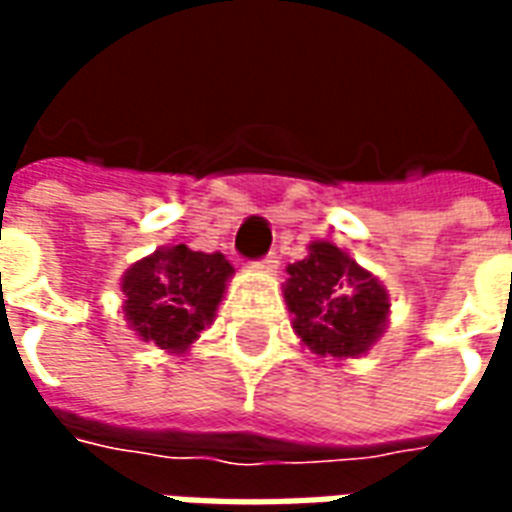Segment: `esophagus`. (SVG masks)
<instances>
[{
    "instance_id": "obj_1",
    "label": "esophagus",
    "mask_w": 512,
    "mask_h": 512,
    "mask_svg": "<svg viewBox=\"0 0 512 512\" xmlns=\"http://www.w3.org/2000/svg\"><path fill=\"white\" fill-rule=\"evenodd\" d=\"M277 263H279L277 257L268 255V257H263V260H260L255 268H260V271H274V268H277Z\"/></svg>"
}]
</instances>
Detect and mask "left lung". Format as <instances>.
Masks as SVG:
<instances>
[{
	"mask_svg": "<svg viewBox=\"0 0 512 512\" xmlns=\"http://www.w3.org/2000/svg\"><path fill=\"white\" fill-rule=\"evenodd\" d=\"M285 271V304L307 351L356 359L384 337L392 315L389 290L345 249L332 241H312L307 257Z\"/></svg>",
	"mask_w": 512,
	"mask_h": 512,
	"instance_id": "8db88e82",
	"label": "left lung"
}]
</instances>
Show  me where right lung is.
<instances>
[{
	"mask_svg": "<svg viewBox=\"0 0 512 512\" xmlns=\"http://www.w3.org/2000/svg\"><path fill=\"white\" fill-rule=\"evenodd\" d=\"M233 266L224 255L186 244L158 246L123 271V318L128 329L164 354H186L208 329L224 299Z\"/></svg>",
	"mask_w": 512,
	"mask_h": 512,
	"instance_id": "right-lung-1",
	"label": "right lung"
}]
</instances>
